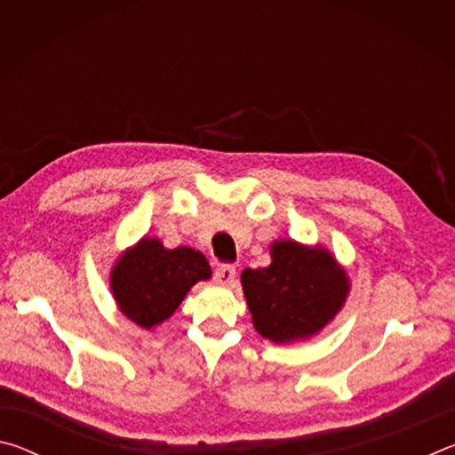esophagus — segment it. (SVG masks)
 I'll return each mask as SVG.
<instances>
[{"mask_svg": "<svg viewBox=\"0 0 455 455\" xmlns=\"http://www.w3.org/2000/svg\"><path fill=\"white\" fill-rule=\"evenodd\" d=\"M236 276V267L235 265H220L217 271H214V281L219 284H233Z\"/></svg>", "mask_w": 455, "mask_h": 455, "instance_id": "esophagus-1", "label": "esophagus"}]
</instances>
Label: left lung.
<instances>
[{"label": "left lung", "mask_w": 455, "mask_h": 455, "mask_svg": "<svg viewBox=\"0 0 455 455\" xmlns=\"http://www.w3.org/2000/svg\"><path fill=\"white\" fill-rule=\"evenodd\" d=\"M273 263L244 268L243 291L260 335L289 343L317 333L347 297V276L325 249L273 243Z\"/></svg>", "instance_id": "1"}]
</instances>
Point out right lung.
I'll list each match as a JSON object with an SVG mask.
<instances>
[{
  "label": "right lung",
  "mask_w": 455,
  "mask_h": 455,
  "mask_svg": "<svg viewBox=\"0 0 455 455\" xmlns=\"http://www.w3.org/2000/svg\"><path fill=\"white\" fill-rule=\"evenodd\" d=\"M211 265L190 246L164 249L156 238H142L112 271V292L130 321L150 329L171 317L192 284L211 279Z\"/></svg>",
  "instance_id": "right-lung-1"
}]
</instances>
